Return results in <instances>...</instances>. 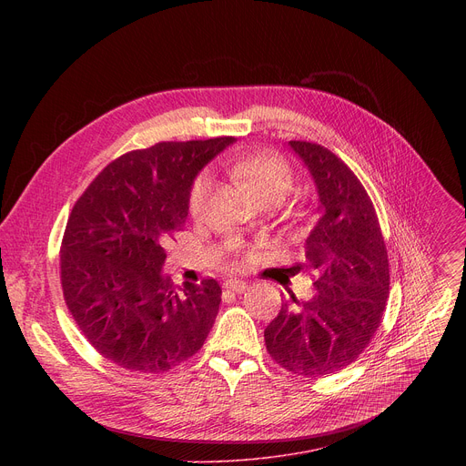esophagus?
<instances>
[{
    "instance_id": "esophagus-1",
    "label": "esophagus",
    "mask_w": 466,
    "mask_h": 466,
    "mask_svg": "<svg viewBox=\"0 0 466 466\" xmlns=\"http://www.w3.org/2000/svg\"><path fill=\"white\" fill-rule=\"evenodd\" d=\"M223 288H225V289H230V291H236V293H241L243 289H247V282L230 279V280H225V282H223Z\"/></svg>"
}]
</instances>
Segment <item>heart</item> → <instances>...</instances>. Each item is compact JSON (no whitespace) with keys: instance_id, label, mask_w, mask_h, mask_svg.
Returning <instances> with one entry per match:
<instances>
[{"instance_id":"b5f03b06","label":"heart","mask_w":466,"mask_h":466,"mask_svg":"<svg viewBox=\"0 0 466 466\" xmlns=\"http://www.w3.org/2000/svg\"><path fill=\"white\" fill-rule=\"evenodd\" d=\"M228 173L241 180L261 205H277L282 203L295 186V171L273 151H245L232 155L225 160ZM214 191V178L208 171L198 173L189 187L187 195V210L191 218H203L210 197ZM230 250L241 259H248L250 248L241 241H232Z\"/></svg>"}]
</instances>
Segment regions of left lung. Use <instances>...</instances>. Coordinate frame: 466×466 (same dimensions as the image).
<instances>
[{
  "instance_id": "1",
  "label": "left lung",
  "mask_w": 466,
  "mask_h": 466,
  "mask_svg": "<svg viewBox=\"0 0 466 466\" xmlns=\"http://www.w3.org/2000/svg\"><path fill=\"white\" fill-rule=\"evenodd\" d=\"M319 191V221L299 269L315 277L309 300L282 302L265 328L271 358L300 376H324L356 361L374 338L389 297V259L370 197L329 149L293 140Z\"/></svg>"
}]
</instances>
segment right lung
I'll return each instance as SVG.
<instances>
[{"label": "right lung", "mask_w": 466, "mask_h": 466, "mask_svg": "<svg viewBox=\"0 0 466 466\" xmlns=\"http://www.w3.org/2000/svg\"><path fill=\"white\" fill-rule=\"evenodd\" d=\"M234 137L160 142L110 162L77 198L60 247L66 306L114 365L158 374L191 358L214 326V279L175 291L166 245L182 230L193 178Z\"/></svg>", "instance_id": "obj_1"}]
</instances>
